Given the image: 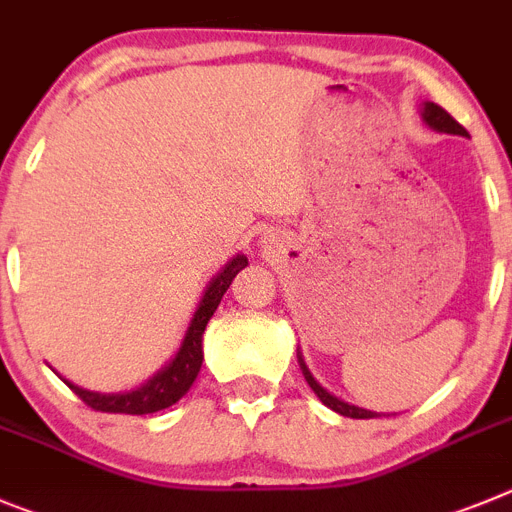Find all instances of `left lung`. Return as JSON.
<instances>
[{"label": "left lung", "mask_w": 512, "mask_h": 512, "mask_svg": "<svg viewBox=\"0 0 512 512\" xmlns=\"http://www.w3.org/2000/svg\"><path fill=\"white\" fill-rule=\"evenodd\" d=\"M421 117H423V122H426L428 127H431V130L444 132V135H462V137H467V130H464L462 124H459L457 119L451 117V114L446 112V109H441L439 104H434V101H426V104H423ZM298 362H301L303 377H306V382H308V385H311L313 393L319 395L321 403L329 405L331 411H336V413H339V416H347V418H377V416H380V413L365 411V408L349 405V403H344V400L334 398V395H331V393H326V390L321 388L319 382L313 380V375H311V372H308V367H306V362H303L301 354H298Z\"/></svg>", "instance_id": "left-lung-1"}]
</instances>
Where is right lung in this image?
Listing matches in <instances>:
<instances>
[{
  "mask_svg": "<svg viewBox=\"0 0 512 512\" xmlns=\"http://www.w3.org/2000/svg\"><path fill=\"white\" fill-rule=\"evenodd\" d=\"M247 267V257L237 255L232 262H227L222 273L216 275L214 280L206 288L204 298H201L199 308L193 313L191 324H188L186 336H183V344L178 349V354L170 359L168 365L153 375L150 380L142 385V388L130 390V393H91V390L78 388L73 382L63 380L78 398L84 400L89 408L101 413H127V416H145V413L163 411L168 405L178 403L183 395L188 393V388L193 385L196 375L201 370V362H204V331L209 319L214 316L216 306L222 303V296L227 293V288L232 285V280L237 278V273Z\"/></svg>",
  "mask_w": 512,
  "mask_h": 512,
  "instance_id": "right-lung-1",
  "label": "right lung"
}]
</instances>
